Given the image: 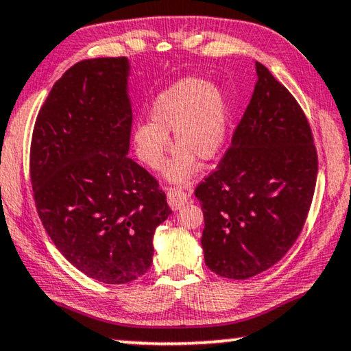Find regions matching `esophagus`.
Returning a JSON list of instances; mask_svg holds the SVG:
<instances>
[{
  "label": "esophagus",
  "instance_id": "esophagus-1",
  "mask_svg": "<svg viewBox=\"0 0 351 351\" xmlns=\"http://www.w3.org/2000/svg\"><path fill=\"white\" fill-rule=\"evenodd\" d=\"M167 201L173 210H178L180 207H183L186 202L189 201V196L181 189H168L167 191Z\"/></svg>",
  "mask_w": 351,
  "mask_h": 351
}]
</instances>
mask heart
I'll return each mask as SVG.
<instances>
[{"instance_id": "b5f03b06", "label": "heart", "mask_w": 351, "mask_h": 351, "mask_svg": "<svg viewBox=\"0 0 351 351\" xmlns=\"http://www.w3.org/2000/svg\"><path fill=\"white\" fill-rule=\"evenodd\" d=\"M230 101L220 87L201 77L175 82L154 101L150 123H137L132 145L145 167L160 170L175 132L178 147L168 163L165 176L175 184H186L197 170V158L212 160L225 147L230 130Z\"/></svg>"}]
</instances>
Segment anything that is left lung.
<instances>
[{
    "label": "left lung",
    "mask_w": 351,
    "mask_h": 351,
    "mask_svg": "<svg viewBox=\"0 0 351 351\" xmlns=\"http://www.w3.org/2000/svg\"><path fill=\"white\" fill-rule=\"evenodd\" d=\"M241 121L215 171L196 188L206 265L245 280L295 245L311 207L317 154L308 118L264 64Z\"/></svg>",
    "instance_id": "obj_1"
}]
</instances>
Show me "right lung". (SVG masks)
<instances>
[{"instance_id":"1","label":"right lung","mask_w":351,"mask_h":351,"mask_svg":"<svg viewBox=\"0 0 351 351\" xmlns=\"http://www.w3.org/2000/svg\"><path fill=\"white\" fill-rule=\"evenodd\" d=\"M128 58L79 61L40 108L30 181L58 251L95 280L121 285L150 269L154 233L171 208L157 180L128 157Z\"/></svg>"}]
</instances>
